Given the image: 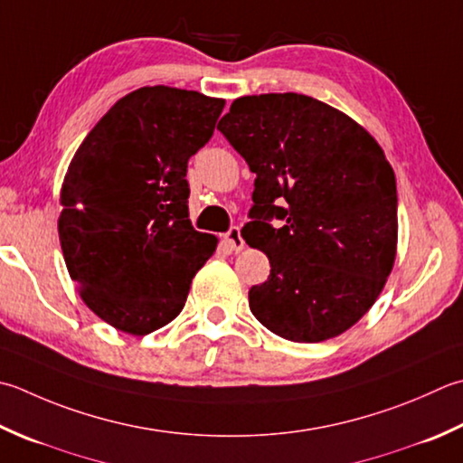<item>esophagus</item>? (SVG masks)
I'll use <instances>...</instances> for the list:
<instances>
[{"mask_svg": "<svg viewBox=\"0 0 463 463\" xmlns=\"http://www.w3.org/2000/svg\"><path fill=\"white\" fill-rule=\"evenodd\" d=\"M224 242L229 244L231 250H234V252H239V250L244 249V239H242L239 226H232V229L224 234Z\"/></svg>", "mask_w": 463, "mask_h": 463, "instance_id": "obj_1", "label": "esophagus"}]
</instances>
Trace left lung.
Returning <instances> with one entry per match:
<instances>
[{
	"instance_id": "left-lung-1",
	"label": "left lung",
	"mask_w": 463,
	"mask_h": 463,
	"mask_svg": "<svg viewBox=\"0 0 463 463\" xmlns=\"http://www.w3.org/2000/svg\"><path fill=\"white\" fill-rule=\"evenodd\" d=\"M219 130L257 175L242 237L269 257L270 275L249 291L252 315L288 341L337 337L393 269L397 188L382 146L295 92L237 98Z\"/></svg>"
}]
</instances>
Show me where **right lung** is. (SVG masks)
<instances>
[{
    "label": "right lung",
    "instance_id": "1",
    "mask_svg": "<svg viewBox=\"0 0 463 463\" xmlns=\"http://www.w3.org/2000/svg\"><path fill=\"white\" fill-rule=\"evenodd\" d=\"M224 99L146 86L90 132L61 184L60 242L84 303L118 331L148 335L183 311L216 239L188 221L186 168Z\"/></svg>",
    "mask_w": 463,
    "mask_h": 463
}]
</instances>
